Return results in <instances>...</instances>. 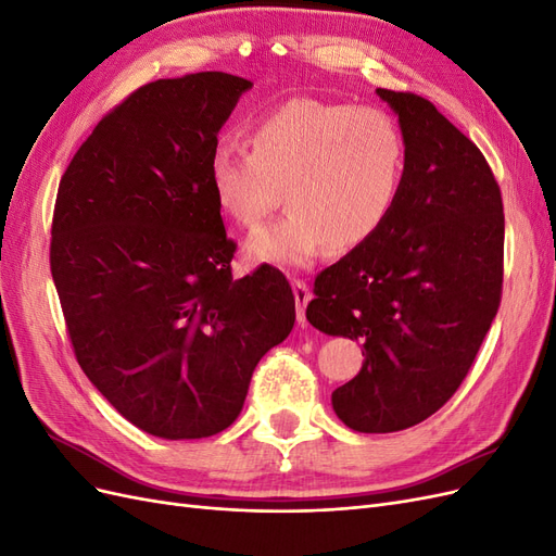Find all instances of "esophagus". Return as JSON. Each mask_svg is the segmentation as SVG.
<instances>
[{
  "label": "esophagus",
  "instance_id": "esophagus-1",
  "mask_svg": "<svg viewBox=\"0 0 556 556\" xmlns=\"http://www.w3.org/2000/svg\"><path fill=\"white\" fill-rule=\"evenodd\" d=\"M292 292H294V301H296V319L301 325L306 323V306L311 301V290L304 280H294L292 282Z\"/></svg>",
  "mask_w": 556,
  "mask_h": 556
}]
</instances>
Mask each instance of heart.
I'll return each mask as SVG.
<instances>
[{
    "label": "heart",
    "mask_w": 556,
    "mask_h": 556,
    "mask_svg": "<svg viewBox=\"0 0 556 556\" xmlns=\"http://www.w3.org/2000/svg\"><path fill=\"white\" fill-rule=\"evenodd\" d=\"M248 148L213 150L208 188L243 229L260 227L285 194L290 211L245 243L255 264L304 268L327 248L364 245L390 220L406 178L401 127L376 106L294 97L250 127Z\"/></svg>",
    "instance_id": "b5f03b06"
}]
</instances>
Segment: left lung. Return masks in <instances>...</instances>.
<instances>
[{"label": "left lung", "instance_id": "8db88e82", "mask_svg": "<svg viewBox=\"0 0 556 556\" xmlns=\"http://www.w3.org/2000/svg\"><path fill=\"white\" fill-rule=\"evenodd\" d=\"M376 94L399 117L406 178L376 237L315 278L306 317L362 343L333 413L355 431L392 433L425 422L466 378L498 311L506 225L478 146L427 99Z\"/></svg>", "mask_w": 556, "mask_h": 556}]
</instances>
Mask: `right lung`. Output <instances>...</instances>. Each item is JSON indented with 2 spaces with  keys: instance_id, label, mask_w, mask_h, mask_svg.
<instances>
[{
  "instance_id": "obj_1",
  "label": "right lung",
  "mask_w": 556,
  "mask_h": 556,
  "mask_svg": "<svg viewBox=\"0 0 556 556\" xmlns=\"http://www.w3.org/2000/svg\"><path fill=\"white\" fill-rule=\"evenodd\" d=\"M252 83L160 78L111 111L60 180L50 271L76 359L127 422L166 441L220 433L257 362L288 339L274 266L233 280L208 188L217 134Z\"/></svg>"
}]
</instances>
